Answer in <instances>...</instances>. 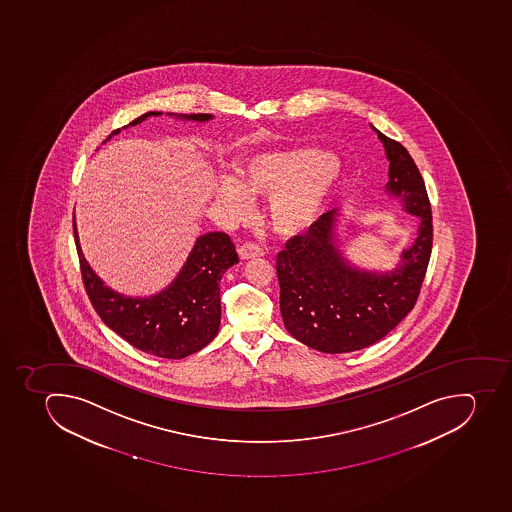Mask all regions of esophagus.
I'll list each match as a JSON object with an SVG mask.
<instances>
[{
    "instance_id": "esophagus-1",
    "label": "esophagus",
    "mask_w": 512,
    "mask_h": 512,
    "mask_svg": "<svg viewBox=\"0 0 512 512\" xmlns=\"http://www.w3.org/2000/svg\"><path fill=\"white\" fill-rule=\"evenodd\" d=\"M238 254L241 259L261 258L264 256V250L256 243H245L238 248Z\"/></svg>"
}]
</instances>
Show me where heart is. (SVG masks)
I'll return each mask as SVG.
<instances>
[{
	"mask_svg": "<svg viewBox=\"0 0 512 512\" xmlns=\"http://www.w3.org/2000/svg\"><path fill=\"white\" fill-rule=\"evenodd\" d=\"M342 164L314 146L258 152L241 162L240 178L220 181L217 198L228 214L240 217L251 194L269 196L267 222L279 235L305 232L321 217L342 181Z\"/></svg>",
	"mask_w": 512,
	"mask_h": 512,
	"instance_id": "1",
	"label": "heart"
}]
</instances>
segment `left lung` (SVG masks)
Wrapping results in <instances>:
<instances>
[{
	"label": "left lung",
	"mask_w": 512,
	"mask_h": 512,
	"mask_svg": "<svg viewBox=\"0 0 512 512\" xmlns=\"http://www.w3.org/2000/svg\"><path fill=\"white\" fill-rule=\"evenodd\" d=\"M389 159L387 191L420 217L417 238L389 274L350 266L334 237L337 211L321 215L277 254L280 313L301 344L324 353L355 352L373 345L413 310L433 248V215L425 181L400 142L376 131Z\"/></svg>",
	"instance_id": "obj_1"
}]
</instances>
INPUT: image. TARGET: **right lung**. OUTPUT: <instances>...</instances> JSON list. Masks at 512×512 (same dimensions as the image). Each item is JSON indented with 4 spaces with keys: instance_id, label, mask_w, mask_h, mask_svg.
<instances>
[{
    "instance_id": "obj_1",
    "label": "right lung",
    "mask_w": 512,
    "mask_h": 512,
    "mask_svg": "<svg viewBox=\"0 0 512 512\" xmlns=\"http://www.w3.org/2000/svg\"><path fill=\"white\" fill-rule=\"evenodd\" d=\"M151 115L160 112L144 113L123 128L138 125ZM178 116L196 121L212 118L209 113ZM118 133L120 129H115L105 141ZM73 230L87 297L100 319L128 344L155 357L180 360L214 339L220 326V279L238 262L237 250L227 233L211 232L199 237L177 279L164 292L131 298L113 292L94 274L79 246L74 219Z\"/></svg>"
}]
</instances>
